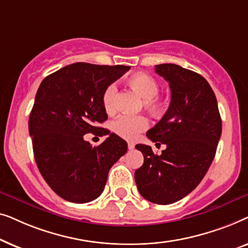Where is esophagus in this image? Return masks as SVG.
I'll use <instances>...</instances> for the list:
<instances>
[{"label": "esophagus", "mask_w": 248, "mask_h": 248, "mask_svg": "<svg viewBox=\"0 0 248 248\" xmlns=\"http://www.w3.org/2000/svg\"><path fill=\"white\" fill-rule=\"evenodd\" d=\"M127 148H128V150H133V149H134V143H133V142H128Z\"/></svg>", "instance_id": "1"}]
</instances>
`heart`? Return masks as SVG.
<instances>
[{"mask_svg":"<svg viewBox=\"0 0 248 248\" xmlns=\"http://www.w3.org/2000/svg\"><path fill=\"white\" fill-rule=\"evenodd\" d=\"M127 84L143 98L142 103L145 109L152 114L160 113L164 108V100L158 96L159 84L157 80L147 73H135L127 79ZM117 88L115 84H109L103 93V105L107 113H113L116 106ZM148 120L144 116H128L122 115L113 123V130L120 137L132 140L138 133L148 127Z\"/></svg>","mask_w":248,"mask_h":248,"instance_id":"heart-1","label":"heart"}]
</instances>
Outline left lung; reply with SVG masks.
I'll return each mask as SVG.
<instances>
[{
	"label": "left lung",
	"mask_w": 248,
	"mask_h": 248,
	"mask_svg": "<svg viewBox=\"0 0 248 248\" xmlns=\"http://www.w3.org/2000/svg\"><path fill=\"white\" fill-rule=\"evenodd\" d=\"M155 71L169 82L171 99L147 137L166 149L158 155L149 145H135L144 162L134 178L145 200L165 205L200 184L216 155L222 125L216 94L204 78L176 64H159Z\"/></svg>",
	"instance_id": "1"
}]
</instances>
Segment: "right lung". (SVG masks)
I'll return each instance as SVG.
<instances>
[{"label":"right lung","instance_id":"1","mask_svg":"<svg viewBox=\"0 0 248 248\" xmlns=\"http://www.w3.org/2000/svg\"><path fill=\"white\" fill-rule=\"evenodd\" d=\"M128 70L73 63L46 77L37 90L29 117L33 155L49 187L66 201L97 199L111 166L126 154V141L98 124L108 118L105 89ZM88 133L108 138L93 147L83 139Z\"/></svg>","mask_w":248,"mask_h":248}]
</instances>
